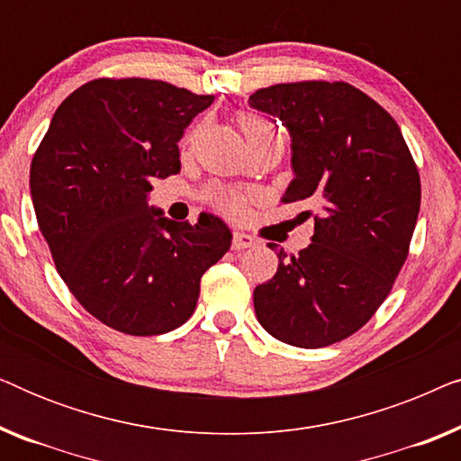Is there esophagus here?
<instances>
[{"label":"esophagus","instance_id":"esophagus-1","mask_svg":"<svg viewBox=\"0 0 461 461\" xmlns=\"http://www.w3.org/2000/svg\"><path fill=\"white\" fill-rule=\"evenodd\" d=\"M254 245H256V239L251 235H245V232H239V230L232 235V249L235 251L254 248Z\"/></svg>","mask_w":461,"mask_h":461}]
</instances>
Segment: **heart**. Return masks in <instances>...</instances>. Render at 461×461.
Listing matches in <instances>:
<instances>
[{"mask_svg":"<svg viewBox=\"0 0 461 461\" xmlns=\"http://www.w3.org/2000/svg\"><path fill=\"white\" fill-rule=\"evenodd\" d=\"M241 123V130L248 142H260V140H275V138H281L276 125L270 122V119L256 115V113H245L239 119ZM205 201H210L212 205H216L218 210H222L229 216H239L245 210V194L235 191V188H210L205 193Z\"/></svg>","mask_w":461,"mask_h":461,"instance_id":"b5f03b06","label":"heart"}]
</instances>
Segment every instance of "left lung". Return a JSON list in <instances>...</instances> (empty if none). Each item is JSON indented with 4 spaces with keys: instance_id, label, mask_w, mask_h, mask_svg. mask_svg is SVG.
<instances>
[{
    "instance_id": "1",
    "label": "left lung",
    "mask_w": 461,
    "mask_h": 461,
    "mask_svg": "<svg viewBox=\"0 0 461 461\" xmlns=\"http://www.w3.org/2000/svg\"><path fill=\"white\" fill-rule=\"evenodd\" d=\"M249 104L292 136L283 203L323 210L306 249L276 251L275 276L254 289L256 317L281 342L323 348L361 330L388 298L418 222V167L390 113L344 81L276 84Z\"/></svg>"
}]
</instances>
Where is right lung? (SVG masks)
I'll use <instances>...</instances> for the list:
<instances>
[{
    "label": "right lung",
    "mask_w": 461,
    "mask_h": 461,
    "mask_svg": "<svg viewBox=\"0 0 461 461\" xmlns=\"http://www.w3.org/2000/svg\"><path fill=\"white\" fill-rule=\"evenodd\" d=\"M213 96L157 79H94L56 109L31 163V199L56 270L100 323L159 336L186 323L201 276L230 248L216 216L174 222L149 205L180 172L178 140Z\"/></svg>",
    "instance_id": "1"
}]
</instances>
